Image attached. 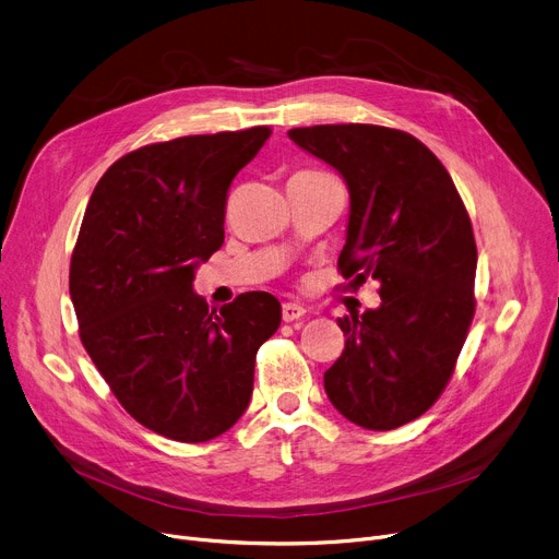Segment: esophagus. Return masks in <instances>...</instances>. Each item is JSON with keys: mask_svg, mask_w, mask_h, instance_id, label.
I'll return each mask as SVG.
<instances>
[{"mask_svg": "<svg viewBox=\"0 0 559 559\" xmlns=\"http://www.w3.org/2000/svg\"><path fill=\"white\" fill-rule=\"evenodd\" d=\"M302 314H306V308L298 306V302H283V321L285 323L298 321Z\"/></svg>", "mask_w": 559, "mask_h": 559, "instance_id": "34e87169", "label": "esophagus"}]
</instances>
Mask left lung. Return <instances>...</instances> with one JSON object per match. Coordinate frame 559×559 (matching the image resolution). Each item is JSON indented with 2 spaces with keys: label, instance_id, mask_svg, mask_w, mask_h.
<instances>
[{
  "label": "left lung",
  "instance_id": "8db88e82",
  "mask_svg": "<svg viewBox=\"0 0 559 559\" xmlns=\"http://www.w3.org/2000/svg\"><path fill=\"white\" fill-rule=\"evenodd\" d=\"M349 189L338 272L379 281L381 306L338 319L345 349L325 372L334 408L368 430L421 417L448 385L475 317L477 245L450 174L415 135L379 124L287 133Z\"/></svg>",
  "mask_w": 559,
  "mask_h": 559
}]
</instances>
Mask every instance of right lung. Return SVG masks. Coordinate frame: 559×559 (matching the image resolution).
Masks as SVG:
<instances>
[{
  "mask_svg": "<svg viewBox=\"0 0 559 559\" xmlns=\"http://www.w3.org/2000/svg\"><path fill=\"white\" fill-rule=\"evenodd\" d=\"M270 127L140 146L95 185L71 257L80 338L122 408L182 443L210 441L245 413L259 347L281 302L245 292L212 310L198 261L225 240L227 189Z\"/></svg>",
  "mask_w": 559,
  "mask_h": 559,
  "instance_id": "obj_1",
  "label": "right lung"
}]
</instances>
